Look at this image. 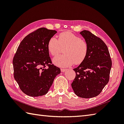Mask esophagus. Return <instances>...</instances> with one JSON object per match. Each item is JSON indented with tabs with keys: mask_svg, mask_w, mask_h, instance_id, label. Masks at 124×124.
<instances>
[{
	"mask_svg": "<svg viewBox=\"0 0 124 124\" xmlns=\"http://www.w3.org/2000/svg\"><path fill=\"white\" fill-rule=\"evenodd\" d=\"M66 70H67V69H63V68L61 69V71L62 72H65Z\"/></svg>",
	"mask_w": 124,
	"mask_h": 124,
	"instance_id": "esophagus-1",
	"label": "esophagus"
}]
</instances>
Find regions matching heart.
<instances>
[{"mask_svg": "<svg viewBox=\"0 0 124 124\" xmlns=\"http://www.w3.org/2000/svg\"><path fill=\"white\" fill-rule=\"evenodd\" d=\"M65 48L64 55L57 56L53 59L55 65L67 67L75 63L80 64L86 58L88 46L85 40L70 31H64L57 36V39L51 37L47 44L48 52L53 56H56Z\"/></svg>", "mask_w": 124, "mask_h": 124, "instance_id": "obj_1", "label": "heart"}]
</instances>
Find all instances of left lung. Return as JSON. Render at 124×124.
<instances>
[{
	"label": "left lung",
	"instance_id": "8db88e82",
	"mask_svg": "<svg viewBox=\"0 0 124 124\" xmlns=\"http://www.w3.org/2000/svg\"><path fill=\"white\" fill-rule=\"evenodd\" d=\"M80 34L88 46L86 58L74 69L76 76L71 87L76 95L82 98L98 96L109 81L112 60L106 45L90 31Z\"/></svg>",
	"mask_w": 124,
	"mask_h": 124
}]
</instances>
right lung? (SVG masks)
I'll return each instance as SVG.
<instances>
[{"label":"right lung","instance_id":"1","mask_svg":"<svg viewBox=\"0 0 124 124\" xmlns=\"http://www.w3.org/2000/svg\"><path fill=\"white\" fill-rule=\"evenodd\" d=\"M56 33L39 28L26 36L17 49L13 60L14 78L26 95L35 97L46 94L61 73L59 68L51 64L47 49L49 40Z\"/></svg>","mask_w":124,"mask_h":124}]
</instances>
